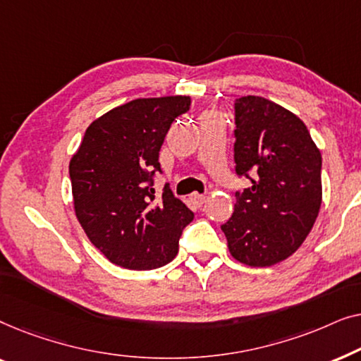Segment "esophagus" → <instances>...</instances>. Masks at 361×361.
Here are the masks:
<instances>
[{"instance_id":"esophagus-1","label":"esophagus","mask_w":361,"mask_h":361,"mask_svg":"<svg viewBox=\"0 0 361 361\" xmlns=\"http://www.w3.org/2000/svg\"><path fill=\"white\" fill-rule=\"evenodd\" d=\"M189 200L192 202V204H194L195 207H202L207 202V197L205 195H200V194H192L190 197H189Z\"/></svg>"}]
</instances>
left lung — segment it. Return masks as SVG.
Here are the masks:
<instances>
[{
	"mask_svg": "<svg viewBox=\"0 0 361 361\" xmlns=\"http://www.w3.org/2000/svg\"><path fill=\"white\" fill-rule=\"evenodd\" d=\"M235 123V171L251 185L235 194L221 231L236 261L264 268L289 258L312 230L322 156L302 120L263 97L238 98Z\"/></svg>",
	"mask_w": 361,
	"mask_h": 361,
	"instance_id": "obj_1",
	"label": "left lung"
}]
</instances>
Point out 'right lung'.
Returning <instances> with one entry per match:
<instances>
[{
    "label": "right lung",
    "instance_id": "right-lung-1",
    "mask_svg": "<svg viewBox=\"0 0 361 361\" xmlns=\"http://www.w3.org/2000/svg\"><path fill=\"white\" fill-rule=\"evenodd\" d=\"M189 97L137 98L113 108L87 128L68 164L73 210L88 240L113 264L145 271L176 258L182 230L194 214L152 176L172 121Z\"/></svg>",
    "mask_w": 361,
    "mask_h": 361
}]
</instances>
